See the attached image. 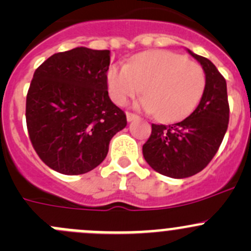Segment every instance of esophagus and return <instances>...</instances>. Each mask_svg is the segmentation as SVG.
<instances>
[{
	"label": "esophagus",
	"mask_w": 251,
	"mask_h": 251,
	"mask_svg": "<svg viewBox=\"0 0 251 251\" xmlns=\"http://www.w3.org/2000/svg\"><path fill=\"white\" fill-rule=\"evenodd\" d=\"M126 119H127L128 123H131V121L136 120V119H138V115H136V114H132V113H126Z\"/></svg>",
	"instance_id": "34e87169"
}]
</instances>
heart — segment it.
<instances>
[{"mask_svg": "<svg viewBox=\"0 0 251 251\" xmlns=\"http://www.w3.org/2000/svg\"><path fill=\"white\" fill-rule=\"evenodd\" d=\"M143 92V109L159 120L176 121L188 115L205 90V73L197 63L169 50H148L127 64L108 72V91L119 105Z\"/></svg>", "mask_w": 251, "mask_h": 251, "instance_id": "b5f03b06", "label": "heart"}]
</instances>
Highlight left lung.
Returning a JSON list of instances; mask_svg holds the SVG:
<instances>
[{"mask_svg": "<svg viewBox=\"0 0 251 251\" xmlns=\"http://www.w3.org/2000/svg\"><path fill=\"white\" fill-rule=\"evenodd\" d=\"M187 52L201 65L205 90L196 110L169 125H151L143 144V156L153 170L173 178H186L201 171L216 154L229 120L226 80L211 60Z\"/></svg>", "mask_w": 251, "mask_h": 251, "instance_id": "1", "label": "left lung"}]
</instances>
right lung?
<instances>
[{
  "instance_id": "obj_1",
  "label": "right lung",
  "mask_w": 251,
  "mask_h": 251,
  "mask_svg": "<svg viewBox=\"0 0 251 251\" xmlns=\"http://www.w3.org/2000/svg\"><path fill=\"white\" fill-rule=\"evenodd\" d=\"M110 50L76 47L55 53L35 72L26 96L32 147L54 171L81 175L105 159L126 115L108 95Z\"/></svg>"
}]
</instances>
